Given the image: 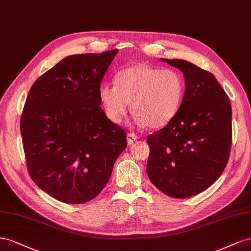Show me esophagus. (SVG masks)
<instances>
[{
  "mask_svg": "<svg viewBox=\"0 0 251 251\" xmlns=\"http://www.w3.org/2000/svg\"><path fill=\"white\" fill-rule=\"evenodd\" d=\"M139 138H138V135L135 134V133H132V132H128L127 133V143H128V145H132L133 143L137 141Z\"/></svg>",
  "mask_w": 251,
  "mask_h": 251,
  "instance_id": "esophagus-1",
  "label": "esophagus"
}]
</instances>
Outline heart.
Masks as SVG:
<instances>
[{
	"mask_svg": "<svg viewBox=\"0 0 251 251\" xmlns=\"http://www.w3.org/2000/svg\"><path fill=\"white\" fill-rule=\"evenodd\" d=\"M117 84H103L99 96L107 117L120 123L130 108L138 126H165L180 108L184 80L173 68L162 69L140 64L121 70Z\"/></svg>",
	"mask_w": 251,
	"mask_h": 251,
	"instance_id": "obj_1",
	"label": "heart"
}]
</instances>
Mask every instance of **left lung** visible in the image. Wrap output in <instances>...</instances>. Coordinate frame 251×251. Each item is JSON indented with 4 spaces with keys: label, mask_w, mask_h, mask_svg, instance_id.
<instances>
[{
    "label": "left lung",
    "mask_w": 251,
    "mask_h": 251,
    "mask_svg": "<svg viewBox=\"0 0 251 251\" xmlns=\"http://www.w3.org/2000/svg\"><path fill=\"white\" fill-rule=\"evenodd\" d=\"M180 69L186 90L180 108L149 134V180L165 195L186 199L216 182L231 147V105L216 76L185 60L162 59Z\"/></svg>",
    "instance_id": "1"
}]
</instances>
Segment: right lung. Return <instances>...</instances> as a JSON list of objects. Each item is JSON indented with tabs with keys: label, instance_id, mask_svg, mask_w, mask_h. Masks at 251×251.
<instances>
[{
	"label": "right lung",
	"instance_id": "right-lung-1",
	"mask_svg": "<svg viewBox=\"0 0 251 251\" xmlns=\"http://www.w3.org/2000/svg\"><path fill=\"white\" fill-rule=\"evenodd\" d=\"M118 49L69 55L33 83L21 117L32 181L66 204L96 198L126 148V132L100 107L101 82Z\"/></svg>",
	"mask_w": 251,
	"mask_h": 251
}]
</instances>
